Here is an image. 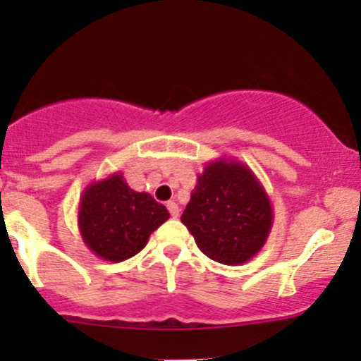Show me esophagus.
Instances as JSON below:
<instances>
[{
  "mask_svg": "<svg viewBox=\"0 0 361 361\" xmlns=\"http://www.w3.org/2000/svg\"><path fill=\"white\" fill-rule=\"evenodd\" d=\"M166 207L169 214H171V217H178V215H180V207H178V204H175V202H168Z\"/></svg>",
  "mask_w": 361,
  "mask_h": 361,
  "instance_id": "esophagus-1",
  "label": "esophagus"
}]
</instances>
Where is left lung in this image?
<instances>
[{
  "instance_id": "left-lung-1",
  "label": "left lung",
  "mask_w": 361,
  "mask_h": 361,
  "mask_svg": "<svg viewBox=\"0 0 361 361\" xmlns=\"http://www.w3.org/2000/svg\"><path fill=\"white\" fill-rule=\"evenodd\" d=\"M181 222L204 255L238 267L261 251L273 226L267 190L246 164L219 157L197 175Z\"/></svg>"
}]
</instances>
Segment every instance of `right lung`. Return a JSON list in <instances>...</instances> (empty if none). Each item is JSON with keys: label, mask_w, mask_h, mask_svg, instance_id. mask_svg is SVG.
Wrapping results in <instances>:
<instances>
[{"label": "right lung", "mask_w": 361, "mask_h": 361, "mask_svg": "<svg viewBox=\"0 0 361 361\" xmlns=\"http://www.w3.org/2000/svg\"><path fill=\"white\" fill-rule=\"evenodd\" d=\"M168 219L166 207L146 192L132 190L122 171L86 186L78 205L82 243L98 258L111 263L137 255Z\"/></svg>", "instance_id": "obj_1"}]
</instances>
